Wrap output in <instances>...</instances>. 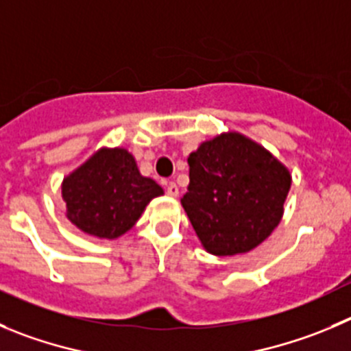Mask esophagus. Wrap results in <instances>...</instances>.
I'll return each instance as SVG.
<instances>
[{
    "label": "esophagus",
    "instance_id": "esophagus-1",
    "mask_svg": "<svg viewBox=\"0 0 351 351\" xmlns=\"http://www.w3.org/2000/svg\"><path fill=\"white\" fill-rule=\"evenodd\" d=\"M167 195L172 196V198L179 196V188L176 182H169V184H167Z\"/></svg>",
    "mask_w": 351,
    "mask_h": 351
}]
</instances>
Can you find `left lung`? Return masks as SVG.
I'll return each instance as SVG.
<instances>
[{
    "label": "left lung",
    "instance_id": "8db88e82",
    "mask_svg": "<svg viewBox=\"0 0 351 351\" xmlns=\"http://www.w3.org/2000/svg\"><path fill=\"white\" fill-rule=\"evenodd\" d=\"M188 163L181 205L206 252L246 253L278 228L291 173L269 149L239 132H222L203 141Z\"/></svg>",
    "mask_w": 351,
    "mask_h": 351
}]
</instances>
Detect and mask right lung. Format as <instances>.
Returning a JSON list of instances; mask_svg holds the SVG:
<instances>
[{
    "label": "right lung",
    "mask_w": 351,
    "mask_h": 351,
    "mask_svg": "<svg viewBox=\"0 0 351 351\" xmlns=\"http://www.w3.org/2000/svg\"><path fill=\"white\" fill-rule=\"evenodd\" d=\"M163 189L141 176L125 148H99L62 182L66 219L84 234L117 239L138 222Z\"/></svg>",
    "instance_id": "right-lung-1"
}]
</instances>
